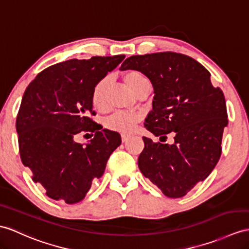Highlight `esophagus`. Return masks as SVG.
<instances>
[{
	"mask_svg": "<svg viewBox=\"0 0 249 249\" xmlns=\"http://www.w3.org/2000/svg\"><path fill=\"white\" fill-rule=\"evenodd\" d=\"M129 138H130V136H128V135H121V141H123V142H128Z\"/></svg>",
	"mask_w": 249,
	"mask_h": 249,
	"instance_id": "1",
	"label": "esophagus"
}]
</instances>
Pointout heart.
Masks as SVG:
<instances>
[{
  "mask_svg": "<svg viewBox=\"0 0 249 249\" xmlns=\"http://www.w3.org/2000/svg\"><path fill=\"white\" fill-rule=\"evenodd\" d=\"M123 80L135 95L143 87L150 84L148 78L141 71L131 70L125 71L123 75ZM107 78H102L95 84L92 90V105L96 110H104L107 105ZM142 116L139 114L116 112L110 115L105 120V126L110 131L121 133V134H130L134 130L135 125L141 121Z\"/></svg>",
  "mask_w": 249,
  "mask_h": 249,
  "instance_id": "1",
  "label": "heart"
}]
</instances>
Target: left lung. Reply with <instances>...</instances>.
I'll use <instances>...</instances> for the list:
<instances>
[{
  "instance_id": "left-lung-1",
  "label": "left lung",
  "mask_w": 249,
  "mask_h": 249,
  "mask_svg": "<svg viewBox=\"0 0 249 249\" xmlns=\"http://www.w3.org/2000/svg\"><path fill=\"white\" fill-rule=\"evenodd\" d=\"M121 71L136 70L154 89L152 111L144 126L174 143L154 142L142 137L144 148L138 167L168 197L186 196L208 178L220 160L222 136L228 124L225 97L214 88L210 72L183 53L163 52L126 58Z\"/></svg>"
}]
</instances>
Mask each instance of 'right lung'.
<instances>
[{
  "mask_svg": "<svg viewBox=\"0 0 249 249\" xmlns=\"http://www.w3.org/2000/svg\"><path fill=\"white\" fill-rule=\"evenodd\" d=\"M124 57L57 63L39 72L24 92L16 121L21 160L48 197L66 204L82 201L121 143L117 132L101 130L90 118L96 114L90 96L95 84ZM86 131L94 134L89 144L73 141Z\"/></svg>",
  "mask_w": 249,
  "mask_h": 249,
  "instance_id": "obj_1",
  "label": "right lung"
}]
</instances>
